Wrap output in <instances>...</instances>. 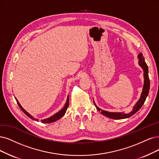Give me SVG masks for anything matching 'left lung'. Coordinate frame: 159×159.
I'll return each mask as SVG.
<instances>
[{
  "label": "left lung",
  "mask_w": 159,
  "mask_h": 159,
  "mask_svg": "<svg viewBox=\"0 0 159 159\" xmlns=\"http://www.w3.org/2000/svg\"><path fill=\"white\" fill-rule=\"evenodd\" d=\"M138 57L139 59L138 63L143 70V76H144V84H143L142 94H141V96H140V98L139 99V100L136 103V105L134 106L132 111L129 113L108 112V111L102 110L100 108L97 107V105L94 103V101H93V103H94V105H95L96 109L99 111H100L101 113L103 115L108 117V118L112 119L119 120V119H126V118H129V117H130L134 114L136 113L137 111H138V110L142 107V105H143L147 97H148V96L149 88H150V81H149V75H148V66H147V64L145 61L144 57L143 56V54H142V53L139 54V55L138 56Z\"/></svg>",
  "instance_id": "obj_1"
}]
</instances>
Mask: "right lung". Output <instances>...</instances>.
<instances>
[{"label":"right lung","mask_w":159,"mask_h":159,"mask_svg":"<svg viewBox=\"0 0 159 159\" xmlns=\"http://www.w3.org/2000/svg\"><path fill=\"white\" fill-rule=\"evenodd\" d=\"M16 102H17V105H19V107H20V109H21V111H22L27 116H29V118L33 119V120H34L39 121V119H37L34 118V117H33L32 115H31L29 113H27V111L21 107V105L20 103H19V102L17 101V99L16 98ZM68 106H69V96L67 97L66 103V104H65L64 107H63V108L62 109H61L60 111H58V112H57V113H56L55 115H54L53 116L49 117V118L46 119H43V120H41V121H42L43 123H51V122H55V121L59 120L60 119H61V117L65 115V113H66V111H67V109Z\"/></svg>","instance_id":"obj_1"}]
</instances>
